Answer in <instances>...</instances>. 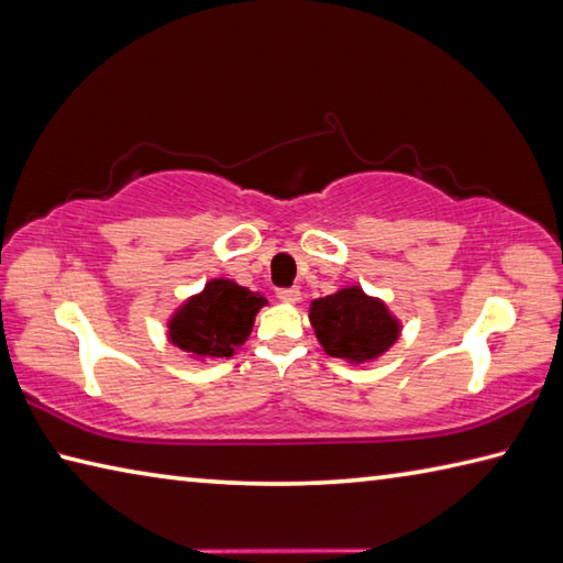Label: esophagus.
Returning <instances> with one entry per match:
<instances>
[{"label": "esophagus", "instance_id": "34e87169", "mask_svg": "<svg viewBox=\"0 0 563 563\" xmlns=\"http://www.w3.org/2000/svg\"><path fill=\"white\" fill-rule=\"evenodd\" d=\"M277 296H279V299H282L284 303H296V301L301 299V291L296 289V286H291V289H279Z\"/></svg>", "mask_w": 563, "mask_h": 563}]
</instances>
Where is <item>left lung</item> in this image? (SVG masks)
I'll return each instance as SVG.
<instances>
[{"label": "left lung", "mask_w": 563, "mask_h": 563, "mask_svg": "<svg viewBox=\"0 0 563 563\" xmlns=\"http://www.w3.org/2000/svg\"><path fill=\"white\" fill-rule=\"evenodd\" d=\"M309 321L328 355L355 365L385 355L401 333L385 301L367 296L360 286H345L311 301Z\"/></svg>", "instance_id": "1"}]
</instances>
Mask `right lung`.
Wrapping results in <instances>:
<instances>
[{
  "label": "right lung",
  "mask_w": 563,
  "mask_h": 563,
  "mask_svg": "<svg viewBox=\"0 0 563 563\" xmlns=\"http://www.w3.org/2000/svg\"><path fill=\"white\" fill-rule=\"evenodd\" d=\"M267 303L232 279H210L168 318V341L196 360L230 357L247 341L254 316Z\"/></svg>",
  "instance_id": "right-lung-1"
}]
</instances>
